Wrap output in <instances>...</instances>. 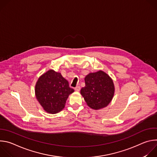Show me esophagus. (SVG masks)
<instances>
[{"instance_id": "1", "label": "esophagus", "mask_w": 157, "mask_h": 157, "mask_svg": "<svg viewBox=\"0 0 157 157\" xmlns=\"http://www.w3.org/2000/svg\"><path fill=\"white\" fill-rule=\"evenodd\" d=\"M75 91H80V89H81V87L78 86H76V87H75Z\"/></svg>"}]
</instances>
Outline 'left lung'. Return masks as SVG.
Listing matches in <instances>:
<instances>
[{
	"label": "left lung",
	"mask_w": 157,
	"mask_h": 157,
	"mask_svg": "<svg viewBox=\"0 0 157 157\" xmlns=\"http://www.w3.org/2000/svg\"><path fill=\"white\" fill-rule=\"evenodd\" d=\"M84 81L86 86L81 89L80 93L87 105L94 110H99L107 106L115 92L112 78L106 73L99 70L89 73Z\"/></svg>",
	"instance_id": "8db88e82"
}]
</instances>
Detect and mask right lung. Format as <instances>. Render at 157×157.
I'll use <instances>...</instances> for the list:
<instances>
[{
  "mask_svg": "<svg viewBox=\"0 0 157 157\" xmlns=\"http://www.w3.org/2000/svg\"><path fill=\"white\" fill-rule=\"evenodd\" d=\"M75 90L61 74L53 70L40 76L35 84V96L43 110L56 114L65 106L67 99Z\"/></svg>",
  "mask_w": 157,
  "mask_h": 157,
  "instance_id": "right-lung-1",
  "label": "right lung"
}]
</instances>
